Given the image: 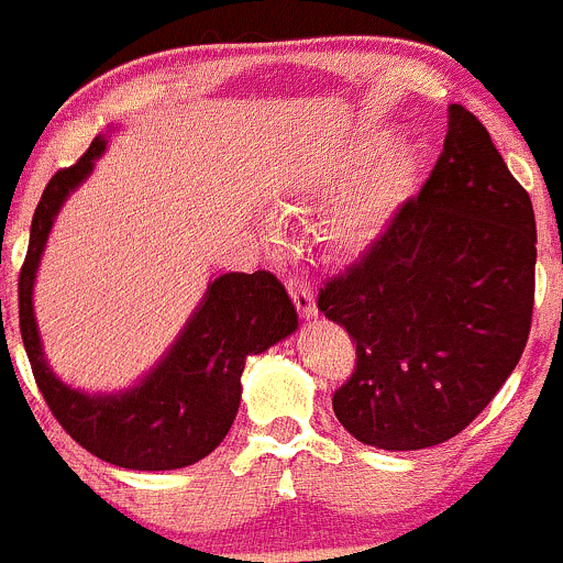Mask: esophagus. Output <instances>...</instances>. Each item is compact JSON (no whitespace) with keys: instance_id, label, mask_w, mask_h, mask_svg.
Returning <instances> with one entry per match:
<instances>
[{"instance_id":"esophagus-1","label":"esophagus","mask_w":563,"mask_h":563,"mask_svg":"<svg viewBox=\"0 0 563 563\" xmlns=\"http://www.w3.org/2000/svg\"><path fill=\"white\" fill-rule=\"evenodd\" d=\"M286 286H288V294H291L294 305H297L299 316L308 318V321H310V318H316L318 316L316 294H313V288H310V283L299 280V277H288Z\"/></svg>"}]
</instances>
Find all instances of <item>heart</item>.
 Masks as SVG:
<instances>
[{
  "label": "heart",
  "mask_w": 563,
  "mask_h": 563,
  "mask_svg": "<svg viewBox=\"0 0 563 563\" xmlns=\"http://www.w3.org/2000/svg\"><path fill=\"white\" fill-rule=\"evenodd\" d=\"M391 139L389 124L362 130L299 181L297 190L310 198L343 192L321 223V242L334 258L371 253L422 181L424 146L408 139L389 147Z\"/></svg>",
  "instance_id": "b5f03b06"
}]
</instances>
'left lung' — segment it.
<instances>
[{"label": "left lung", "mask_w": 563, "mask_h": 563, "mask_svg": "<svg viewBox=\"0 0 563 563\" xmlns=\"http://www.w3.org/2000/svg\"><path fill=\"white\" fill-rule=\"evenodd\" d=\"M444 152L371 253L318 294L356 340V371L332 397L356 441L387 452L455 439L526 349L537 220L490 133L446 111Z\"/></svg>", "instance_id": "left-lung-1"}]
</instances>
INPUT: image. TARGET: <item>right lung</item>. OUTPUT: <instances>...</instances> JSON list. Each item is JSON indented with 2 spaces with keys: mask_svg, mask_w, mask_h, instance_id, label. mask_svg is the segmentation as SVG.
Instances as JSON below:
<instances>
[{
  "mask_svg": "<svg viewBox=\"0 0 563 563\" xmlns=\"http://www.w3.org/2000/svg\"><path fill=\"white\" fill-rule=\"evenodd\" d=\"M117 130L119 124H108L76 166L45 185L19 280L21 338L45 402L84 450L119 468L174 471L218 450L240 411L247 356L297 332L299 316L269 272H225L209 277L174 343L130 387L87 391L56 376L35 316L37 269L62 207L92 176Z\"/></svg>",
  "mask_w": 563,
  "mask_h": 563,
  "instance_id": "right-lung-1",
  "label": "right lung"
}]
</instances>
